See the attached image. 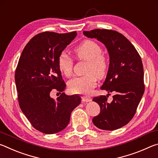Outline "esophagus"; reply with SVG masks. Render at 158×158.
<instances>
[{"label": "esophagus", "mask_w": 158, "mask_h": 158, "mask_svg": "<svg viewBox=\"0 0 158 158\" xmlns=\"http://www.w3.org/2000/svg\"><path fill=\"white\" fill-rule=\"evenodd\" d=\"M82 101L85 102H89L92 101V98L90 97H88V96H82Z\"/></svg>", "instance_id": "esophagus-1"}]
</instances>
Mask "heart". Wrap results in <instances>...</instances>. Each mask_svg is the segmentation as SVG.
<instances>
[{
  "instance_id": "b5f03b06",
  "label": "heart",
  "mask_w": 158,
  "mask_h": 158,
  "mask_svg": "<svg viewBox=\"0 0 158 158\" xmlns=\"http://www.w3.org/2000/svg\"><path fill=\"white\" fill-rule=\"evenodd\" d=\"M74 53L78 60H87L84 76L74 77L68 82V89L74 94L89 95L97 84V78L102 79L108 70V60L102 53V49L97 42L85 40L77 46ZM58 67L67 77L73 74L74 60L65 52L58 57Z\"/></svg>"
}]
</instances>
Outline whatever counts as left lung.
<instances>
[{
  "mask_svg": "<svg viewBox=\"0 0 158 158\" xmlns=\"http://www.w3.org/2000/svg\"><path fill=\"white\" fill-rule=\"evenodd\" d=\"M84 34L102 42L107 49L110 61L101 89L115 93L111 102L107 101L108 95L93 99L100 107V114L93 118V123L101 130H117L132 120L144 93L141 58L132 44L116 31L95 29L84 31Z\"/></svg>",
  "mask_w": 158,
  "mask_h": 158,
  "instance_id": "left-lung-1",
  "label": "left lung"
}]
</instances>
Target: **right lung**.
<instances>
[{
  "label": "right lung",
  "instance_id": "1",
  "mask_svg": "<svg viewBox=\"0 0 158 158\" xmlns=\"http://www.w3.org/2000/svg\"><path fill=\"white\" fill-rule=\"evenodd\" d=\"M77 32H43L34 36L23 49L15 71V83L21 111L35 129L55 134L65 129L74 108L81 103L77 95H66V84L58 67V57ZM62 93L54 100L50 93Z\"/></svg>",
  "mask_w": 158,
  "mask_h": 158
}]
</instances>
